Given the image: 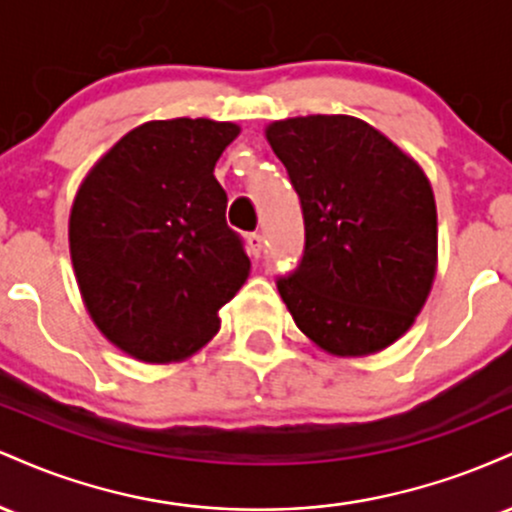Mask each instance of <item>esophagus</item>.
<instances>
[{"label": "esophagus", "mask_w": 512, "mask_h": 512, "mask_svg": "<svg viewBox=\"0 0 512 512\" xmlns=\"http://www.w3.org/2000/svg\"><path fill=\"white\" fill-rule=\"evenodd\" d=\"M245 243H248V252L252 257H260L262 255V248H264V238L260 233H248V238H245Z\"/></svg>", "instance_id": "1"}]
</instances>
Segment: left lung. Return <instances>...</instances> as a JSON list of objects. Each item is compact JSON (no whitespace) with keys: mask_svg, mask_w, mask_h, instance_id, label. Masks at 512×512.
<instances>
[{"mask_svg":"<svg viewBox=\"0 0 512 512\" xmlns=\"http://www.w3.org/2000/svg\"><path fill=\"white\" fill-rule=\"evenodd\" d=\"M267 142L303 209V257L276 279L298 330L334 356L385 349L421 313L436 276L431 182L351 115L279 120Z\"/></svg>","mask_w":512,"mask_h":512,"instance_id":"obj_1","label":"left lung"}]
</instances>
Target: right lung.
<instances>
[{"label": "right lung", "instance_id": "right-lung-1", "mask_svg": "<svg viewBox=\"0 0 512 512\" xmlns=\"http://www.w3.org/2000/svg\"><path fill=\"white\" fill-rule=\"evenodd\" d=\"M233 122L197 117L132 129L76 192L69 252L96 327L146 363L180 361L219 332V308L250 272L226 223L214 166Z\"/></svg>", "mask_w": 512, "mask_h": 512}]
</instances>
